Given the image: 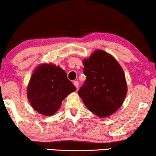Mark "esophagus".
Listing matches in <instances>:
<instances>
[{
  "mask_svg": "<svg viewBox=\"0 0 156 156\" xmlns=\"http://www.w3.org/2000/svg\"><path fill=\"white\" fill-rule=\"evenodd\" d=\"M73 85L76 86V88H78V85H79L78 81H73Z\"/></svg>",
  "mask_w": 156,
  "mask_h": 156,
  "instance_id": "1",
  "label": "esophagus"
}]
</instances>
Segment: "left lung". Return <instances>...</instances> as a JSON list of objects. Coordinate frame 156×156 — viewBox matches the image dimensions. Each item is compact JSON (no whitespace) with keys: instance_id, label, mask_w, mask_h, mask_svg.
Returning a JSON list of instances; mask_svg holds the SVG:
<instances>
[{"instance_id":"left-lung-1","label":"left lung","mask_w":156,"mask_h":156,"mask_svg":"<svg viewBox=\"0 0 156 156\" xmlns=\"http://www.w3.org/2000/svg\"><path fill=\"white\" fill-rule=\"evenodd\" d=\"M86 80L78 91L88 110L99 118L113 114L123 104L127 92L122 67L112 55L95 50L83 62Z\"/></svg>"}]
</instances>
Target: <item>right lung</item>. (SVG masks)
Listing matches in <instances>:
<instances>
[{
  "mask_svg": "<svg viewBox=\"0 0 156 156\" xmlns=\"http://www.w3.org/2000/svg\"><path fill=\"white\" fill-rule=\"evenodd\" d=\"M76 90L66 71L53 64H42L35 69L27 87V98L35 111L50 116L61 107L62 102Z\"/></svg>",
  "mask_w": 156,
  "mask_h": 156,
  "instance_id": "obj_1",
  "label": "right lung"
}]
</instances>
